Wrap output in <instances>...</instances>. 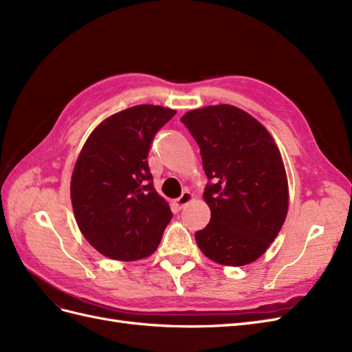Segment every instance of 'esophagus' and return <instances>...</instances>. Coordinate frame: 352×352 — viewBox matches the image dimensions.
Masks as SVG:
<instances>
[{
  "instance_id": "esophagus-1",
  "label": "esophagus",
  "mask_w": 352,
  "mask_h": 352,
  "mask_svg": "<svg viewBox=\"0 0 352 352\" xmlns=\"http://www.w3.org/2000/svg\"><path fill=\"white\" fill-rule=\"evenodd\" d=\"M192 198H194V195L189 192V190H184L182 192V195H180L176 201H175V204H176V207L180 210V208H184L188 202H190L192 201Z\"/></svg>"
}]
</instances>
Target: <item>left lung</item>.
I'll return each mask as SVG.
<instances>
[{"mask_svg":"<svg viewBox=\"0 0 352 352\" xmlns=\"http://www.w3.org/2000/svg\"><path fill=\"white\" fill-rule=\"evenodd\" d=\"M180 122L197 141L208 177L211 219L195 232L198 247L219 264H250L278 236L287 212L278 146L260 122L229 104L192 110Z\"/></svg>","mask_w":352,"mask_h":352,"instance_id":"1","label":"left lung"}]
</instances>
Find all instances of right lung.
Segmentation results:
<instances>
[{
  "label": "right lung",
  "mask_w": 352,
  "mask_h": 352,
  "mask_svg": "<svg viewBox=\"0 0 352 352\" xmlns=\"http://www.w3.org/2000/svg\"><path fill=\"white\" fill-rule=\"evenodd\" d=\"M175 114L160 105H135L100 123L82 148L70 185L73 211L83 236L105 257H148L172 220L154 188L148 153Z\"/></svg>",
  "instance_id": "obj_1"
}]
</instances>
